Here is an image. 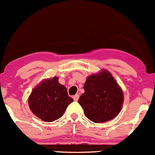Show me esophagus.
Here are the masks:
<instances>
[{
	"label": "esophagus",
	"instance_id": "34e87169",
	"mask_svg": "<svg viewBox=\"0 0 155 155\" xmlns=\"http://www.w3.org/2000/svg\"><path fill=\"white\" fill-rule=\"evenodd\" d=\"M78 99H79V95H78V94L74 95L73 96V100L77 101H78Z\"/></svg>",
	"mask_w": 155,
	"mask_h": 155
}]
</instances>
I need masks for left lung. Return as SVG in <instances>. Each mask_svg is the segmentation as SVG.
<instances>
[{"label": "left lung", "mask_w": 155, "mask_h": 155, "mask_svg": "<svg viewBox=\"0 0 155 155\" xmlns=\"http://www.w3.org/2000/svg\"><path fill=\"white\" fill-rule=\"evenodd\" d=\"M85 93L78 103L88 119L103 123L115 118L121 111L124 93L117 82L106 70L87 77L84 84Z\"/></svg>", "instance_id": "8db88e82"}]
</instances>
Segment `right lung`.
<instances>
[{
	"instance_id": "obj_1",
	"label": "right lung",
	"mask_w": 155,
	"mask_h": 155,
	"mask_svg": "<svg viewBox=\"0 0 155 155\" xmlns=\"http://www.w3.org/2000/svg\"><path fill=\"white\" fill-rule=\"evenodd\" d=\"M54 77L44 80L34 87L28 97V106L32 113L46 122L60 118L73 99L68 94L64 85Z\"/></svg>"
}]
</instances>
